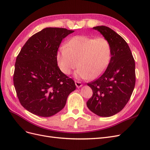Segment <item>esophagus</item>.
I'll return each instance as SVG.
<instances>
[{"instance_id":"34e87169","label":"esophagus","mask_w":150,"mask_h":150,"mask_svg":"<svg viewBox=\"0 0 150 150\" xmlns=\"http://www.w3.org/2000/svg\"><path fill=\"white\" fill-rule=\"evenodd\" d=\"M75 84H76V87H77V88H81V86H83L82 83H81V82H79V81H75Z\"/></svg>"}]
</instances>
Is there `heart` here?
<instances>
[{
    "label": "heart",
    "instance_id": "heart-1",
    "mask_svg": "<svg viewBox=\"0 0 150 150\" xmlns=\"http://www.w3.org/2000/svg\"><path fill=\"white\" fill-rule=\"evenodd\" d=\"M111 56V46L106 38L76 35L66 46L59 48L56 60L60 70L64 74H69L78 66L79 69L75 73L76 78L95 79L106 71Z\"/></svg>",
    "mask_w": 150,
    "mask_h": 150
}]
</instances>
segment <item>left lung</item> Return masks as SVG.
I'll return each instance as SVG.
<instances>
[{"label": "left lung", "instance_id": "obj_1", "mask_svg": "<svg viewBox=\"0 0 150 150\" xmlns=\"http://www.w3.org/2000/svg\"><path fill=\"white\" fill-rule=\"evenodd\" d=\"M93 29L110 41L112 56L100 78L88 83L93 96L86 104L94 114L110 117L121 111L129 100L135 86V62L128 44L115 31L104 25Z\"/></svg>", "mask_w": 150, "mask_h": 150}]
</instances>
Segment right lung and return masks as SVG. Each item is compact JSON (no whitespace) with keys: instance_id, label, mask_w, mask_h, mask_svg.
I'll return each instance as SVG.
<instances>
[{"instance_id":"1","label":"right lung","mask_w":150,"mask_h":150,"mask_svg":"<svg viewBox=\"0 0 150 150\" xmlns=\"http://www.w3.org/2000/svg\"><path fill=\"white\" fill-rule=\"evenodd\" d=\"M72 33L65 28H45L31 36L16 58L13 81L17 97L35 115H56L76 89L74 81L62 73L56 60L62 40Z\"/></svg>"}]
</instances>
